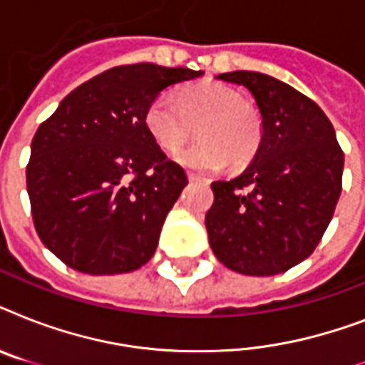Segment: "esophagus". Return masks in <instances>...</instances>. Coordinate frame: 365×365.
Masks as SVG:
<instances>
[{
  "mask_svg": "<svg viewBox=\"0 0 365 365\" xmlns=\"http://www.w3.org/2000/svg\"><path fill=\"white\" fill-rule=\"evenodd\" d=\"M187 180H189V182L208 183V180H206V178H200V176H197V174H193V172H187Z\"/></svg>",
  "mask_w": 365,
  "mask_h": 365,
  "instance_id": "34e87169",
  "label": "esophagus"
}]
</instances>
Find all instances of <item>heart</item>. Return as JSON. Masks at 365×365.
<instances>
[{"label": "heart", "mask_w": 365, "mask_h": 365, "mask_svg": "<svg viewBox=\"0 0 365 365\" xmlns=\"http://www.w3.org/2000/svg\"><path fill=\"white\" fill-rule=\"evenodd\" d=\"M143 125L153 142L166 153H176L193 134L200 142L178 155L182 165L199 172H217L229 160L248 163L263 140V121L242 94L222 83L205 81L183 87L172 98L160 94L148 106Z\"/></svg>", "instance_id": "heart-1"}]
</instances>
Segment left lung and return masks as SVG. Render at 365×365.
I'll return each instance as SVG.
<instances>
[{
  "instance_id": "left-lung-1",
  "label": "left lung",
  "mask_w": 365,
  "mask_h": 365,
  "mask_svg": "<svg viewBox=\"0 0 365 365\" xmlns=\"http://www.w3.org/2000/svg\"><path fill=\"white\" fill-rule=\"evenodd\" d=\"M217 79L252 93L263 140L240 176L212 183L208 240L231 271L271 277L307 259L322 240L343 189L345 157L326 113L294 87L257 71Z\"/></svg>"
}]
</instances>
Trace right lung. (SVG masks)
<instances>
[{
	"mask_svg": "<svg viewBox=\"0 0 365 365\" xmlns=\"http://www.w3.org/2000/svg\"><path fill=\"white\" fill-rule=\"evenodd\" d=\"M200 76L115 66L71 91L39 125L26 166L31 217L66 265L117 274L151 259L187 176L149 136L143 113L165 88Z\"/></svg>",
	"mask_w": 365,
	"mask_h": 365,
	"instance_id": "obj_1",
	"label": "right lung"
}]
</instances>
